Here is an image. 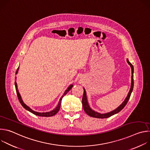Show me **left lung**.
Wrapping results in <instances>:
<instances>
[{
  "instance_id": "left-lung-1",
  "label": "left lung",
  "mask_w": 150,
  "mask_h": 150,
  "mask_svg": "<svg viewBox=\"0 0 150 150\" xmlns=\"http://www.w3.org/2000/svg\"><path fill=\"white\" fill-rule=\"evenodd\" d=\"M127 63L129 64L130 65L131 68V71H132V76H131V88H130V90L127 94V97H126V98L125 99L124 101L117 108H116L115 110L110 112H108L106 113H98L97 112L94 111L93 110H92L91 109V108L90 107L89 104H88V100H87V94H86V91H85V88H83V97H82V106H83V110L85 111V112L86 113L88 116L93 117H96V118H100V119H104V118H108L109 117L117 113H119L120 111H121L124 108L125 106L126 105V104H127L128 100H129L131 94L132 92L133 88H134V67L132 65V64L129 62V61L128 60V59H127L126 60Z\"/></svg>"
}]
</instances>
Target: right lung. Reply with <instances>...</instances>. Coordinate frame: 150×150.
Returning <instances> with one entry per match:
<instances>
[{"label":"right lung","mask_w":150,"mask_h":150,"mask_svg":"<svg viewBox=\"0 0 150 150\" xmlns=\"http://www.w3.org/2000/svg\"><path fill=\"white\" fill-rule=\"evenodd\" d=\"M18 69H19V67L16 70V74L18 73ZM15 88H16V94H17V96H18V100L20 102V103L21 104V105H23V108L26 109L27 110L30 112L31 113H33L34 115H37V116H42V117H50V116H53L54 115H55L59 110L60 109V104H61V101H62V98L64 97V96H65L68 92L69 90H71V89L73 87V85L71 84L68 87V88L65 91V92H64L63 96L60 97V100H59V101L58 103V104L56 106V108L53 109V110L52 111H50V112H42V113H40V112H35L34 110H33L30 108H29V107L28 105H27L24 102H23V100H22V98H21V96L18 91V87H17V83H16V82L15 81Z\"/></svg>","instance_id":"1"}]
</instances>
